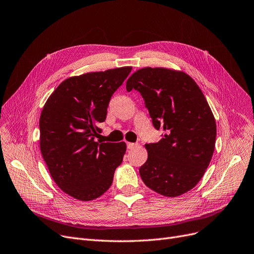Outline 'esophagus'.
<instances>
[{
    "label": "esophagus",
    "instance_id": "esophagus-1",
    "mask_svg": "<svg viewBox=\"0 0 254 254\" xmlns=\"http://www.w3.org/2000/svg\"><path fill=\"white\" fill-rule=\"evenodd\" d=\"M136 145H137V144H136V143H133V142H127V147L128 149L134 148Z\"/></svg>",
    "mask_w": 254,
    "mask_h": 254
}]
</instances>
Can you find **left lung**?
<instances>
[{
	"instance_id": "obj_1",
	"label": "left lung",
	"mask_w": 254,
	"mask_h": 254,
	"mask_svg": "<svg viewBox=\"0 0 254 254\" xmlns=\"http://www.w3.org/2000/svg\"><path fill=\"white\" fill-rule=\"evenodd\" d=\"M144 99L153 126L164 130L157 143L145 144L147 160L139 174L148 189L178 196L198 184L214 151L217 126L204 94L184 72L143 68L132 74L127 91Z\"/></svg>"
}]
</instances>
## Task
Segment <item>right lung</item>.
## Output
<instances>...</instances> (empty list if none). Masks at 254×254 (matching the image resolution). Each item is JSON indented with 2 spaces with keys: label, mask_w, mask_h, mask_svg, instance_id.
I'll return each instance as SVG.
<instances>
[{
  "label": "right lung",
  "mask_w": 254,
  "mask_h": 254,
  "mask_svg": "<svg viewBox=\"0 0 254 254\" xmlns=\"http://www.w3.org/2000/svg\"><path fill=\"white\" fill-rule=\"evenodd\" d=\"M132 67L91 72L64 80L43 108L40 146L60 189L80 201H91L112 185L126 154L125 142H96L114 92Z\"/></svg>",
  "instance_id": "add662e5"
}]
</instances>
